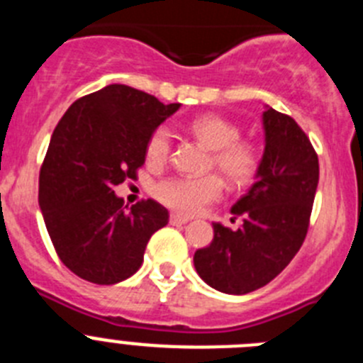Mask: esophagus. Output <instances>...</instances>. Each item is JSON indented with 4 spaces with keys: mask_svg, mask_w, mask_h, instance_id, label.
Here are the masks:
<instances>
[{
    "mask_svg": "<svg viewBox=\"0 0 363 363\" xmlns=\"http://www.w3.org/2000/svg\"><path fill=\"white\" fill-rule=\"evenodd\" d=\"M169 221H171V225H185V223L189 221V218L179 216V214H171Z\"/></svg>",
    "mask_w": 363,
    "mask_h": 363,
    "instance_id": "34e87169",
    "label": "esophagus"
}]
</instances>
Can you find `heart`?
Here are the masks:
<instances>
[{
    "instance_id": "b5f03b06",
    "label": "heart",
    "mask_w": 363,
    "mask_h": 363,
    "mask_svg": "<svg viewBox=\"0 0 363 363\" xmlns=\"http://www.w3.org/2000/svg\"><path fill=\"white\" fill-rule=\"evenodd\" d=\"M192 136L211 152V167H214L230 185L249 184L258 172L259 154L256 147L240 140V129L233 121L216 114H207L191 123ZM171 154V133L158 127L147 140L145 156L150 165H163ZM223 185L218 176L201 178L174 176L160 182L154 187V196L169 209L182 214H196L205 205L221 196Z\"/></svg>"
}]
</instances>
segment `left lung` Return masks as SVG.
Segmentation results:
<instances>
[{"mask_svg":"<svg viewBox=\"0 0 363 363\" xmlns=\"http://www.w3.org/2000/svg\"><path fill=\"white\" fill-rule=\"evenodd\" d=\"M262 121L265 149L256 182L230 209L243 225L213 223V242L194 252L201 280L227 294L252 293L289 265L306 240L318 187V156L300 125L272 107Z\"/></svg>","mask_w":363,"mask_h":363,"instance_id":"left-lung-1","label":"left lung"}]
</instances>
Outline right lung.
I'll use <instances>...</instances> for the list:
<instances>
[{
  "instance_id": "obj_1",
  "label": "right lung",
  "mask_w": 363,
  "mask_h": 363,
  "mask_svg": "<svg viewBox=\"0 0 363 363\" xmlns=\"http://www.w3.org/2000/svg\"><path fill=\"white\" fill-rule=\"evenodd\" d=\"M178 108L114 83L76 99L56 125L38 200L54 249L76 277L98 285L127 280L142 267L150 236L169 223L158 201L129 209L114 187L136 179L147 140Z\"/></svg>"
}]
</instances>
